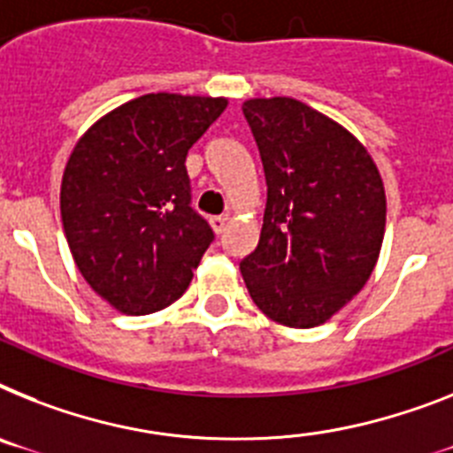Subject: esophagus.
<instances>
[{
	"instance_id": "esophagus-1",
	"label": "esophagus",
	"mask_w": 453,
	"mask_h": 453,
	"mask_svg": "<svg viewBox=\"0 0 453 453\" xmlns=\"http://www.w3.org/2000/svg\"><path fill=\"white\" fill-rule=\"evenodd\" d=\"M226 223L227 216H211V219H209V226H211V230H214L216 234H220L226 230Z\"/></svg>"
}]
</instances>
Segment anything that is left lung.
<instances>
[{"label": "left lung", "mask_w": 453, "mask_h": 453, "mask_svg": "<svg viewBox=\"0 0 453 453\" xmlns=\"http://www.w3.org/2000/svg\"><path fill=\"white\" fill-rule=\"evenodd\" d=\"M242 110L260 150L267 207L260 242L239 269L262 313L311 329L371 279L385 237V184L348 128L297 98H249Z\"/></svg>", "instance_id": "left-lung-1"}]
</instances>
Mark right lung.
<instances>
[{"label":"right lung","instance_id":"right-lung-1","mask_svg":"<svg viewBox=\"0 0 453 453\" xmlns=\"http://www.w3.org/2000/svg\"><path fill=\"white\" fill-rule=\"evenodd\" d=\"M226 108L223 96L144 94L91 124L68 156L59 193L68 249L119 313L177 302L211 244L184 163Z\"/></svg>","mask_w":453,"mask_h":453}]
</instances>
